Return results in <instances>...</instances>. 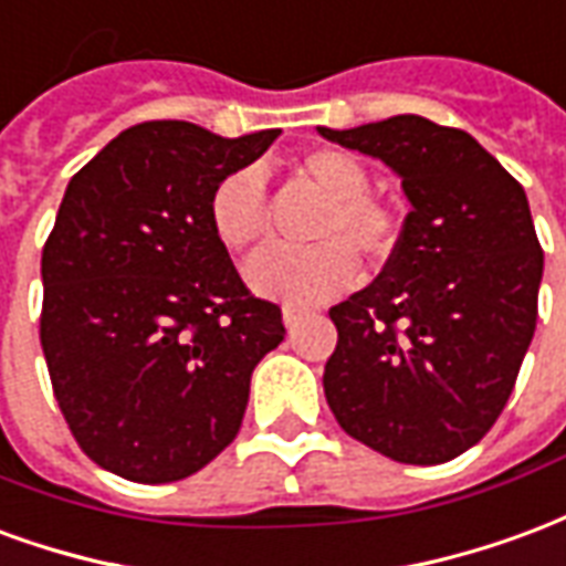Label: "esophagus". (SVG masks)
Returning a JSON list of instances; mask_svg holds the SVG:
<instances>
[{"instance_id": "esophagus-1", "label": "esophagus", "mask_w": 566, "mask_h": 566, "mask_svg": "<svg viewBox=\"0 0 566 566\" xmlns=\"http://www.w3.org/2000/svg\"><path fill=\"white\" fill-rule=\"evenodd\" d=\"M311 316V311H304V307H283V323L289 325V328H295L298 323H304Z\"/></svg>"}]
</instances>
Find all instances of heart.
<instances>
[{
  "label": "heart",
  "mask_w": 566,
  "mask_h": 566,
  "mask_svg": "<svg viewBox=\"0 0 566 566\" xmlns=\"http://www.w3.org/2000/svg\"><path fill=\"white\" fill-rule=\"evenodd\" d=\"M295 175L325 205L313 220L307 250H265L247 268L250 283L271 298L316 304L356 283L358 259L382 268L398 250V217L389 205L368 196V171L356 156L334 147L304 153ZM210 229L232 253H250L268 234L262 177L243 168L222 180L210 196Z\"/></svg>",
  "instance_id": "heart-1"
}]
</instances>
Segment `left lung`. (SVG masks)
Returning a JSON list of instances; mask_svg holds the SVG:
<instances>
[{"label":"left lung","mask_w":566,"mask_h":566,"mask_svg":"<svg viewBox=\"0 0 566 566\" xmlns=\"http://www.w3.org/2000/svg\"><path fill=\"white\" fill-rule=\"evenodd\" d=\"M319 135L382 159L413 205L382 274L328 311L325 401L391 461H452L497 422L537 328L525 189L468 132L416 114Z\"/></svg>","instance_id":"8db88e82"}]
</instances>
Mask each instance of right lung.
<instances>
[{
    "label": "right lung",
    "mask_w": 566,
    "mask_h": 566,
    "mask_svg": "<svg viewBox=\"0 0 566 566\" xmlns=\"http://www.w3.org/2000/svg\"><path fill=\"white\" fill-rule=\"evenodd\" d=\"M277 135L153 119L69 180L41 250V349L77 447L123 480L175 482L220 455L286 334L210 229L213 189Z\"/></svg>",
    "instance_id": "1"
}]
</instances>
